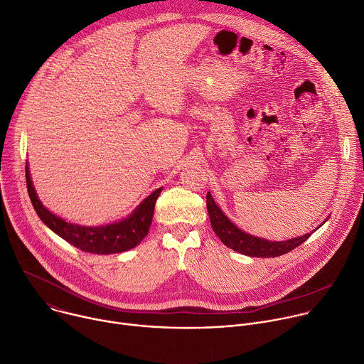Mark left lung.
Listing matches in <instances>:
<instances>
[{
    "mask_svg": "<svg viewBox=\"0 0 364 364\" xmlns=\"http://www.w3.org/2000/svg\"><path fill=\"white\" fill-rule=\"evenodd\" d=\"M207 201V212H209L210 225L218 235V237L230 249L246 255L252 257H277L284 253L291 252L301 243H304L311 235H313L323 223H326V219L317 229H314L311 233H305L302 236L288 239V240H268L264 237H257L253 235L246 233L245 230L239 229L223 212L220 207L215 203L210 191L207 193L205 197Z\"/></svg>",
    "mask_w": 364,
    "mask_h": 364,
    "instance_id": "8db88e82",
    "label": "left lung"
}]
</instances>
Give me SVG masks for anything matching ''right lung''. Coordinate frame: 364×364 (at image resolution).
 <instances>
[{
    "label": "right lung",
    "instance_id": "right-lung-1",
    "mask_svg": "<svg viewBox=\"0 0 364 364\" xmlns=\"http://www.w3.org/2000/svg\"><path fill=\"white\" fill-rule=\"evenodd\" d=\"M26 180L30 200L41 222L50 230H53L77 249L97 255L122 253L139 245L141 240L148 235L154 216L155 201H157L163 190V187H160L152 191L135 207L131 215L118 222L100 226H82L66 222L43 205L31 181L28 163H26Z\"/></svg>",
    "mask_w": 364,
    "mask_h": 364
}]
</instances>
